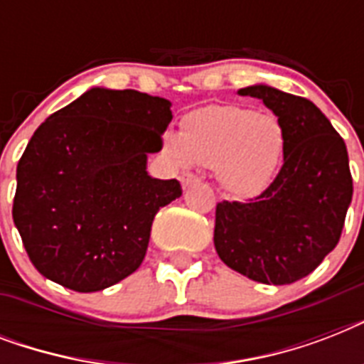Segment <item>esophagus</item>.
I'll use <instances>...</instances> for the list:
<instances>
[{"instance_id":"obj_1","label":"esophagus","mask_w":364,"mask_h":364,"mask_svg":"<svg viewBox=\"0 0 364 364\" xmlns=\"http://www.w3.org/2000/svg\"><path fill=\"white\" fill-rule=\"evenodd\" d=\"M200 179L196 176H194V173H183L181 176V185H183V188H188L191 187V185H194V183H198Z\"/></svg>"}]
</instances>
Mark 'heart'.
<instances>
[{"label": "heart", "mask_w": 364, "mask_h": 364, "mask_svg": "<svg viewBox=\"0 0 364 364\" xmlns=\"http://www.w3.org/2000/svg\"><path fill=\"white\" fill-rule=\"evenodd\" d=\"M164 149L179 164L215 168L228 193L247 196L274 177L285 151V134L274 115L242 105H210L185 117L181 134H168Z\"/></svg>", "instance_id": "b5f03b06"}]
</instances>
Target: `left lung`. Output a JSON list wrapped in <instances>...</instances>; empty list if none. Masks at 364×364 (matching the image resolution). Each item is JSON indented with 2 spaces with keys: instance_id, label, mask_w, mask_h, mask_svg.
<instances>
[{
  "instance_id": "1",
  "label": "left lung",
  "mask_w": 364,
  "mask_h": 364,
  "mask_svg": "<svg viewBox=\"0 0 364 364\" xmlns=\"http://www.w3.org/2000/svg\"><path fill=\"white\" fill-rule=\"evenodd\" d=\"M238 94L262 100L282 122L283 166L257 198L217 204L213 242L228 268L287 285L311 274L338 243L353 196L348 149L310 100L268 85Z\"/></svg>"
}]
</instances>
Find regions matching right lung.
Wrapping results in <instances>:
<instances>
[{"mask_svg":"<svg viewBox=\"0 0 364 364\" xmlns=\"http://www.w3.org/2000/svg\"><path fill=\"white\" fill-rule=\"evenodd\" d=\"M170 107L94 87L37 128L16 166L13 221L41 276L94 293L139 268L156 211L181 196L177 179L147 173Z\"/></svg>","mask_w":364,"mask_h":364,"instance_id":"add662e5","label":"right lung"}]
</instances>
